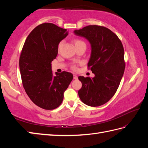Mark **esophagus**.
I'll return each mask as SVG.
<instances>
[{"label":"esophagus","mask_w":148,"mask_h":148,"mask_svg":"<svg viewBox=\"0 0 148 148\" xmlns=\"http://www.w3.org/2000/svg\"><path fill=\"white\" fill-rule=\"evenodd\" d=\"M74 79H77V76H76V75H74Z\"/></svg>","instance_id":"34e87169"}]
</instances>
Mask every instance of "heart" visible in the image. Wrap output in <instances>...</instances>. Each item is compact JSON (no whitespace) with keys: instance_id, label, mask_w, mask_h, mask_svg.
<instances>
[{"instance_id":"obj_1","label":"heart","mask_w":148,"mask_h":148,"mask_svg":"<svg viewBox=\"0 0 148 148\" xmlns=\"http://www.w3.org/2000/svg\"><path fill=\"white\" fill-rule=\"evenodd\" d=\"M74 45H75V46H76V47L77 46H79V45H83V44H84V45H85V43H84V42L82 40H80V39H74ZM62 42H60V43L59 44V45H58V49H60V48L62 47ZM72 69H73V70L76 71V69H77L76 65H72Z\"/></svg>"}]
</instances>
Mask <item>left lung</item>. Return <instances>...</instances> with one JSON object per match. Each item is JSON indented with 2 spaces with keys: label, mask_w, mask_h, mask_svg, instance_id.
<instances>
[{
  "label": "left lung",
  "mask_w": 148,
  "mask_h": 148,
  "mask_svg": "<svg viewBox=\"0 0 148 148\" xmlns=\"http://www.w3.org/2000/svg\"><path fill=\"white\" fill-rule=\"evenodd\" d=\"M74 32L90 42L92 53L88 67L95 74L93 78L78 77L82 83L78 95L88 106H102L114 96L123 76V46L118 37L105 27L88 25Z\"/></svg>",
  "instance_id": "8db88e82"
}]
</instances>
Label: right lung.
<instances>
[{
  "instance_id": "right-lung-1",
  "label": "right lung",
  "mask_w": 148,
  "mask_h": 148,
  "mask_svg": "<svg viewBox=\"0 0 148 148\" xmlns=\"http://www.w3.org/2000/svg\"><path fill=\"white\" fill-rule=\"evenodd\" d=\"M67 29L51 23L37 26L24 43L20 56L22 83L30 100L39 108L54 109L61 104L64 93L73 79L70 72L51 71L58 45L68 35Z\"/></svg>"
}]
</instances>
